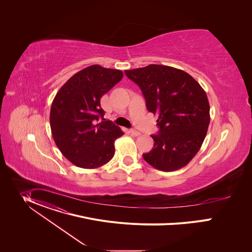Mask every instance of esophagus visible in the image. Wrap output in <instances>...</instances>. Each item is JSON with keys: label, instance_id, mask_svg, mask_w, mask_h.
I'll return each instance as SVG.
<instances>
[{"label": "esophagus", "instance_id": "esophagus-1", "mask_svg": "<svg viewBox=\"0 0 252 252\" xmlns=\"http://www.w3.org/2000/svg\"><path fill=\"white\" fill-rule=\"evenodd\" d=\"M130 133H131V135L134 136V137H139V136H141V133L138 132V131H136V130H130Z\"/></svg>", "mask_w": 252, "mask_h": 252}]
</instances>
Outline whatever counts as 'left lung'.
Instances as JSON below:
<instances>
[{"label":"left lung","mask_w":252,"mask_h":252,"mask_svg":"<svg viewBox=\"0 0 252 252\" xmlns=\"http://www.w3.org/2000/svg\"><path fill=\"white\" fill-rule=\"evenodd\" d=\"M144 95L148 111L158 114L154 145L143 154L153 168L173 172L186 166L200 150L211 116L205 90L187 72L169 66L148 65L125 71Z\"/></svg>","instance_id":"left-lung-1"}]
</instances>
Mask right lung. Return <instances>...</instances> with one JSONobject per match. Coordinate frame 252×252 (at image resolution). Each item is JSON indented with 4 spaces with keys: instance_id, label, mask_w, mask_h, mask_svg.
<instances>
[{
    "instance_id": "add662e5",
    "label": "right lung",
    "mask_w": 252,
    "mask_h": 252,
    "mask_svg": "<svg viewBox=\"0 0 252 252\" xmlns=\"http://www.w3.org/2000/svg\"><path fill=\"white\" fill-rule=\"evenodd\" d=\"M123 77L120 70L89 66L59 89L50 109L53 140L73 165L96 169L114 155V142L124 133L104 118L101 98Z\"/></svg>"
}]
</instances>
